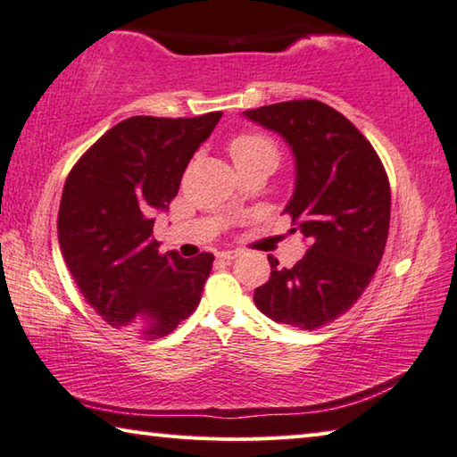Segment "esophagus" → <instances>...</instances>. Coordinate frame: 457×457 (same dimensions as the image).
I'll return each instance as SVG.
<instances>
[{
  "instance_id": "obj_1",
  "label": "esophagus",
  "mask_w": 457,
  "mask_h": 457,
  "mask_svg": "<svg viewBox=\"0 0 457 457\" xmlns=\"http://www.w3.org/2000/svg\"><path fill=\"white\" fill-rule=\"evenodd\" d=\"M239 256V252L237 250H223V252H220L218 253V258H221V260H234V258H237Z\"/></svg>"
}]
</instances>
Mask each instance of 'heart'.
I'll use <instances>...</instances> for the list:
<instances>
[{
	"label": "heart",
	"instance_id": "heart-1",
	"mask_svg": "<svg viewBox=\"0 0 457 457\" xmlns=\"http://www.w3.org/2000/svg\"><path fill=\"white\" fill-rule=\"evenodd\" d=\"M229 154L237 167H247L256 163H268L276 167L280 161V149L272 137L260 130H245L231 138Z\"/></svg>",
	"mask_w": 457,
	"mask_h": 457
}]
</instances>
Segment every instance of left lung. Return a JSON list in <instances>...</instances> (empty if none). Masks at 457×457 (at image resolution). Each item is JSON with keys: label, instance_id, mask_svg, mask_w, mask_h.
I'll list each match as a JSON object with an SVG mask.
<instances>
[{"label": "left lung", "instance_id": "left-lung-1", "mask_svg": "<svg viewBox=\"0 0 457 457\" xmlns=\"http://www.w3.org/2000/svg\"><path fill=\"white\" fill-rule=\"evenodd\" d=\"M280 133L296 157V189L284 213L311 250L292 268L268 256L272 274L253 303L276 322L314 330L349 312L373 280L391 220L389 177L365 135L320 100L245 111Z\"/></svg>", "mask_w": 457, "mask_h": 457}]
</instances>
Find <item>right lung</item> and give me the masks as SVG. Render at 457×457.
<instances>
[{
    "mask_svg": "<svg viewBox=\"0 0 457 457\" xmlns=\"http://www.w3.org/2000/svg\"><path fill=\"white\" fill-rule=\"evenodd\" d=\"M221 112L130 117L98 138L68 173L58 242L82 296L103 320L159 338L195 311L213 253H161L154 210H167L197 146Z\"/></svg>",
    "mask_w": 457,
    "mask_h": 457,
    "instance_id": "obj_1",
    "label": "right lung"
}]
</instances>
